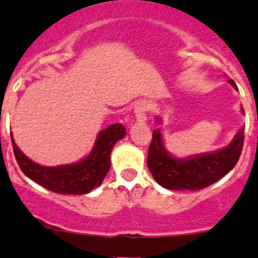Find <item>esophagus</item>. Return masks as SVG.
Masks as SVG:
<instances>
[{
  "instance_id": "obj_1",
  "label": "esophagus",
  "mask_w": 258,
  "mask_h": 258,
  "mask_svg": "<svg viewBox=\"0 0 258 258\" xmlns=\"http://www.w3.org/2000/svg\"><path fill=\"white\" fill-rule=\"evenodd\" d=\"M135 116H136L137 121L145 122L147 119V106L145 103H137L135 107Z\"/></svg>"
}]
</instances>
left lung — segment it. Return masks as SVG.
I'll use <instances>...</instances> for the list:
<instances>
[{
	"label": "left lung",
	"instance_id": "1",
	"mask_svg": "<svg viewBox=\"0 0 258 258\" xmlns=\"http://www.w3.org/2000/svg\"><path fill=\"white\" fill-rule=\"evenodd\" d=\"M229 83L237 89L236 83ZM242 113H244L242 108ZM161 123V118L156 117ZM244 132L239 128L231 144L214 152L192 155L186 159H177L165 149L160 130H154L152 141L147 155V166L154 179L170 190H199L218 181L228 174L238 161L243 147Z\"/></svg>",
	"mask_w": 258,
	"mask_h": 258
}]
</instances>
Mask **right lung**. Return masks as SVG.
<instances>
[{
  "label": "right lung",
  "mask_w": 258,
  "mask_h": 258,
  "mask_svg": "<svg viewBox=\"0 0 258 258\" xmlns=\"http://www.w3.org/2000/svg\"><path fill=\"white\" fill-rule=\"evenodd\" d=\"M124 135L126 128L121 123L111 124L99 132L88 156L74 164L59 166L36 164L17 147L12 135L11 141L17 164L27 177L57 194L79 196L92 191L102 184L111 167L112 149Z\"/></svg>",
  "instance_id": "1"
}]
</instances>
